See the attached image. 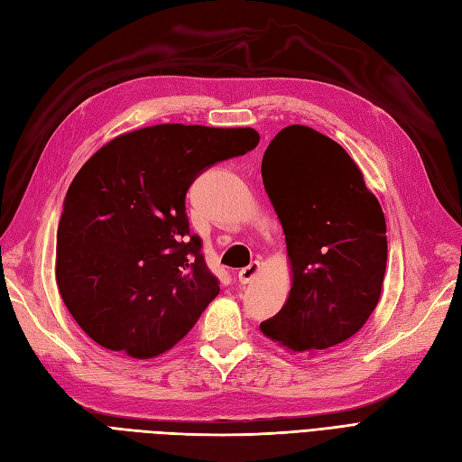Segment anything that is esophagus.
I'll list each match as a JSON object with an SVG mask.
<instances>
[{"mask_svg":"<svg viewBox=\"0 0 462 462\" xmlns=\"http://www.w3.org/2000/svg\"><path fill=\"white\" fill-rule=\"evenodd\" d=\"M257 273H259V262H252L250 265L242 267L238 271V281L242 282V285H245V282H250Z\"/></svg>","mask_w":462,"mask_h":462,"instance_id":"esophagus-1","label":"esophagus"}]
</instances>
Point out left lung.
<instances>
[{"instance_id": "left-lung-1", "label": "left lung", "mask_w": 462, "mask_h": 462, "mask_svg": "<svg viewBox=\"0 0 462 462\" xmlns=\"http://www.w3.org/2000/svg\"><path fill=\"white\" fill-rule=\"evenodd\" d=\"M262 177L285 232L292 287L262 332L291 351H320L357 334L381 299L386 220L337 142L291 125L271 140Z\"/></svg>"}]
</instances>
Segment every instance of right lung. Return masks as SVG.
<instances>
[{"label":"right lung","instance_id":"right-lung-1","mask_svg":"<svg viewBox=\"0 0 462 462\" xmlns=\"http://www.w3.org/2000/svg\"><path fill=\"white\" fill-rule=\"evenodd\" d=\"M257 142L254 128L156 125L84 163L58 222L56 282L96 344L148 359L189 334L220 287L189 230L187 191Z\"/></svg>","mask_w":462,"mask_h":462}]
</instances>
